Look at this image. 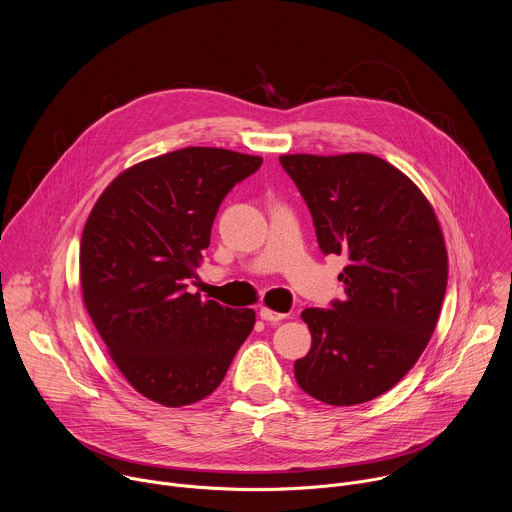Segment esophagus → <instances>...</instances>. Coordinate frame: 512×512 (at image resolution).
Returning a JSON list of instances; mask_svg holds the SVG:
<instances>
[{
  "instance_id": "34e87169",
  "label": "esophagus",
  "mask_w": 512,
  "mask_h": 512,
  "mask_svg": "<svg viewBox=\"0 0 512 512\" xmlns=\"http://www.w3.org/2000/svg\"><path fill=\"white\" fill-rule=\"evenodd\" d=\"M259 316H261V320H265V322H281V320L287 318L285 314L273 312V310H269V308H261V310H259Z\"/></svg>"
}]
</instances>
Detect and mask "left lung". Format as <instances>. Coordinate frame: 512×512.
Returning <instances> with one entry per match:
<instances>
[{
    "instance_id": "left-lung-1",
    "label": "left lung",
    "mask_w": 512,
    "mask_h": 512,
    "mask_svg": "<svg viewBox=\"0 0 512 512\" xmlns=\"http://www.w3.org/2000/svg\"><path fill=\"white\" fill-rule=\"evenodd\" d=\"M314 218L324 255H346V298L308 308L310 352L296 381L328 405L367 403L395 387L425 350L448 285L435 212L395 166L371 154L279 158Z\"/></svg>"
}]
</instances>
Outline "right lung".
<instances>
[{
  "instance_id": "right-lung-1",
  "label": "right lung",
  "mask_w": 512,
  "mask_h": 512,
  "mask_svg": "<svg viewBox=\"0 0 512 512\" xmlns=\"http://www.w3.org/2000/svg\"><path fill=\"white\" fill-rule=\"evenodd\" d=\"M263 160L221 148H184L121 172L93 206L81 239L87 312L129 385L182 407L223 383L255 326L190 294L218 206Z\"/></svg>"
}]
</instances>
